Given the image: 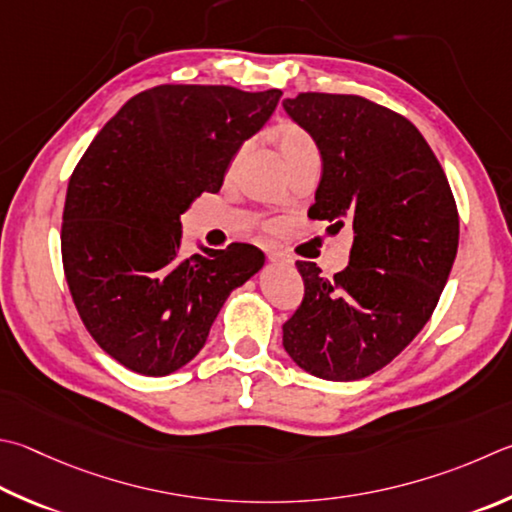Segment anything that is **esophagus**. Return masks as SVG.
Instances as JSON below:
<instances>
[{"instance_id":"obj_1","label":"esophagus","mask_w":512,"mask_h":512,"mask_svg":"<svg viewBox=\"0 0 512 512\" xmlns=\"http://www.w3.org/2000/svg\"><path fill=\"white\" fill-rule=\"evenodd\" d=\"M268 259H271V262H275V264H284V266L293 264V257L284 253V250H271V253H268Z\"/></svg>"}]
</instances>
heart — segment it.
I'll use <instances>...</instances> for the list:
<instances>
[{
    "mask_svg": "<svg viewBox=\"0 0 512 512\" xmlns=\"http://www.w3.org/2000/svg\"><path fill=\"white\" fill-rule=\"evenodd\" d=\"M275 141H277V147H280L288 170L306 159L320 156V147L315 143V138L300 125H293V123L280 125L275 129ZM266 228H275V224H266Z\"/></svg>",
    "mask_w": 512,
    "mask_h": 512,
    "instance_id": "b5f03b06",
    "label": "heart"
}]
</instances>
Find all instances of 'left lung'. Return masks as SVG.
<instances>
[{
    "label": "left lung",
    "mask_w": 512,
    "mask_h": 512,
    "mask_svg": "<svg viewBox=\"0 0 512 512\" xmlns=\"http://www.w3.org/2000/svg\"><path fill=\"white\" fill-rule=\"evenodd\" d=\"M284 109L322 154L309 219L353 228L349 266L333 280L295 262L304 297L282 327L284 349L318 378H365L432 318L457 257V201L432 147L396 111L320 91L284 100Z\"/></svg>",
    "instance_id": "left-lung-1"
}]
</instances>
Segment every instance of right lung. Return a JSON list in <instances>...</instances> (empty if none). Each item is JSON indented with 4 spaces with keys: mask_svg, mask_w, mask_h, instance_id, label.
Here are the masks:
<instances>
[{
    "mask_svg": "<svg viewBox=\"0 0 512 512\" xmlns=\"http://www.w3.org/2000/svg\"><path fill=\"white\" fill-rule=\"evenodd\" d=\"M280 89L159 85L127 100L73 170L62 266L82 324L102 351L143 376L197 356L232 288L264 266L257 246L183 253L181 215L219 192Z\"/></svg>",
    "mask_w": 512,
    "mask_h": 512,
    "instance_id": "right-lung-1",
    "label": "right lung"
}]
</instances>
